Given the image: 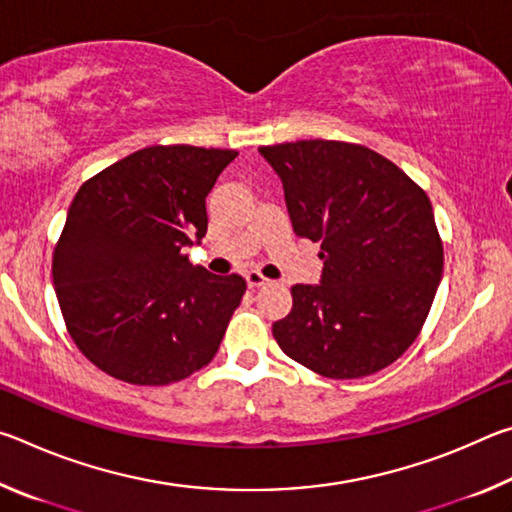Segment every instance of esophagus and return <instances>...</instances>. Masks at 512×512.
<instances>
[{
  "instance_id": "esophagus-1",
  "label": "esophagus",
  "mask_w": 512,
  "mask_h": 512,
  "mask_svg": "<svg viewBox=\"0 0 512 512\" xmlns=\"http://www.w3.org/2000/svg\"><path fill=\"white\" fill-rule=\"evenodd\" d=\"M246 282H248L250 289H257V287H264L268 280L259 271H248L246 273Z\"/></svg>"
}]
</instances>
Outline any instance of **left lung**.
Here are the masks:
<instances>
[{
  "label": "left lung",
  "instance_id": "obj_1",
  "mask_svg": "<svg viewBox=\"0 0 512 512\" xmlns=\"http://www.w3.org/2000/svg\"><path fill=\"white\" fill-rule=\"evenodd\" d=\"M282 180L298 237L318 241L320 284L291 287L273 323L282 352L329 379L391 366L418 339L443 277V241L429 196L359 144L302 140L262 146Z\"/></svg>",
  "mask_w": 512,
  "mask_h": 512
}]
</instances>
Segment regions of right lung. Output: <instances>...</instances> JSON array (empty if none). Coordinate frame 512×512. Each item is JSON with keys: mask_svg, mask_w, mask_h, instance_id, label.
I'll return each instance as SVG.
<instances>
[{"mask_svg": "<svg viewBox=\"0 0 512 512\" xmlns=\"http://www.w3.org/2000/svg\"><path fill=\"white\" fill-rule=\"evenodd\" d=\"M237 155L149 146L76 192L51 275L69 336L110 377L173 384L219 350L246 280L192 266L183 250L205 237V198Z\"/></svg>", "mask_w": 512, "mask_h": 512, "instance_id": "add662e5", "label": "right lung"}]
</instances>
